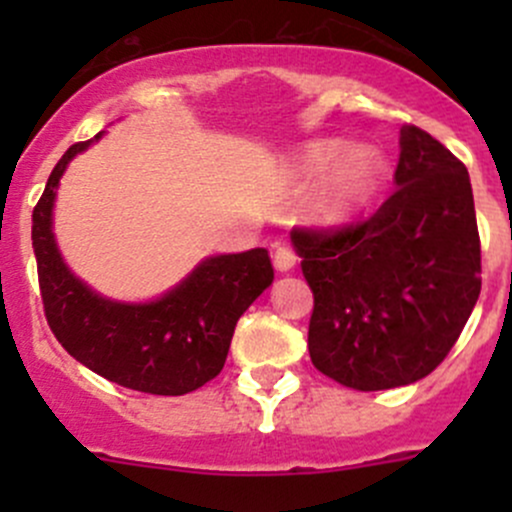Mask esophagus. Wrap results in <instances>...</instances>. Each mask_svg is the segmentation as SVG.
Wrapping results in <instances>:
<instances>
[{
	"label": "esophagus",
	"instance_id": "34e87169",
	"mask_svg": "<svg viewBox=\"0 0 512 512\" xmlns=\"http://www.w3.org/2000/svg\"><path fill=\"white\" fill-rule=\"evenodd\" d=\"M272 262H275V267L280 272H289L294 265H297V255H294L292 247L282 245L280 242V245L272 247Z\"/></svg>",
	"mask_w": 512,
	"mask_h": 512
}]
</instances>
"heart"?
Here are the masks:
<instances>
[{
  "instance_id": "obj_1",
  "label": "heart",
  "mask_w": 512,
  "mask_h": 512,
  "mask_svg": "<svg viewBox=\"0 0 512 512\" xmlns=\"http://www.w3.org/2000/svg\"><path fill=\"white\" fill-rule=\"evenodd\" d=\"M342 148V143L337 141L317 143L304 156V170L309 175H319L339 158ZM379 173L381 165L374 153L364 151V148L349 151L347 156L334 165L332 173L324 178L322 188L314 195V218L329 225L344 223V220L352 218L374 198L376 188H379Z\"/></svg>"
}]
</instances>
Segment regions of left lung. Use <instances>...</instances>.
Masks as SVG:
<instances>
[{
    "mask_svg": "<svg viewBox=\"0 0 512 512\" xmlns=\"http://www.w3.org/2000/svg\"><path fill=\"white\" fill-rule=\"evenodd\" d=\"M399 188L366 220L294 227L312 287V364L356 391L414 384L461 337L480 294L471 178L431 133L406 123Z\"/></svg>",
    "mask_w": 512,
    "mask_h": 512,
    "instance_id": "left-lung-1",
    "label": "left lung"
}]
</instances>
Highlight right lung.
<instances>
[{"mask_svg": "<svg viewBox=\"0 0 512 512\" xmlns=\"http://www.w3.org/2000/svg\"><path fill=\"white\" fill-rule=\"evenodd\" d=\"M98 138L61 156L32 215L46 322L61 347L103 379L143 394L183 396L223 371L237 319L272 285L275 270L267 250L255 247L200 262L156 302H111L86 287L56 250L51 208L69 160Z\"/></svg>", "mask_w": 512, "mask_h": 512, "instance_id": "obj_1", "label": "right lung"}]
</instances>
